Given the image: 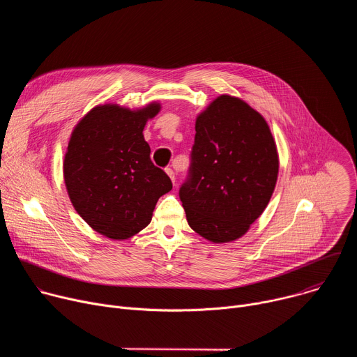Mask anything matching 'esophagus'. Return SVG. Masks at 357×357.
<instances>
[{
  "label": "esophagus",
  "mask_w": 357,
  "mask_h": 357,
  "mask_svg": "<svg viewBox=\"0 0 357 357\" xmlns=\"http://www.w3.org/2000/svg\"><path fill=\"white\" fill-rule=\"evenodd\" d=\"M165 172L168 174V176H169V178H171V181H172V183L175 185V172H174L171 168H167V169H165Z\"/></svg>",
  "instance_id": "esophagus-1"
}]
</instances>
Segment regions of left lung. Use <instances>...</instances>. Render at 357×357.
<instances>
[{
    "label": "left lung",
    "instance_id": "left-lung-1",
    "mask_svg": "<svg viewBox=\"0 0 357 357\" xmlns=\"http://www.w3.org/2000/svg\"><path fill=\"white\" fill-rule=\"evenodd\" d=\"M179 197L189 226L213 243L241 237L267 208L278 176L277 145L264 117L222 94L195 124Z\"/></svg>",
    "mask_w": 357,
    "mask_h": 357
}]
</instances>
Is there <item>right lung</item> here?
I'll use <instances>...</instances> for the list:
<instances>
[{"mask_svg": "<svg viewBox=\"0 0 357 357\" xmlns=\"http://www.w3.org/2000/svg\"><path fill=\"white\" fill-rule=\"evenodd\" d=\"M161 110L117 105L91 109L75 127L63 161L70 202L97 233L126 240L152 219L158 199L172 189L169 176L149 158L146 121Z\"/></svg>", "mask_w": 357, "mask_h": 357, "instance_id": "obj_1", "label": "right lung"}]
</instances>
